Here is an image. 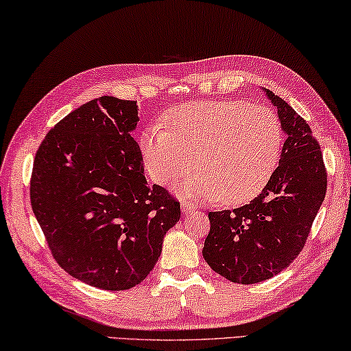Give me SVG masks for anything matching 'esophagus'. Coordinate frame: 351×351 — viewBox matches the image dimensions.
I'll use <instances>...</instances> for the list:
<instances>
[{"instance_id":"1","label":"esophagus","mask_w":351,"mask_h":351,"mask_svg":"<svg viewBox=\"0 0 351 351\" xmlns=\"http://www.w3.org/2000/svg\"><path fill=\"white\" fill-rule=\"evenodd\" d=\"M180 208H182L183 213L188 215V213H193V211L196 210V206H194L191 202H188V200H182V202H180Z\"/></svg>"}]
</instances>
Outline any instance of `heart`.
Returning a JSON list of instances; mask_svg holds the SVG:
<instances>
[{
    "label": "heart",
    "instance_id": "1",
    "mask_svg": "<svg viewBox=\"0 0 351 351\" xmlns=\"http://www.w3.org/2000/svg\"><path fill=\"white\" fill-rule=\"evenodd\" d=\"M283 128L272 110L243 101H200L172 108L140 138L143 162L166 185L193 169L179 186L186 197L243 204L263 191L277 169Z\"/></svg>",
    "mask_w": 351,
    "mask_h": 351
}]
</instances>
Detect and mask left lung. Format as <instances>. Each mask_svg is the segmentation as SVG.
I'll return each mask as SVG.
<instances>
[{
    "label": "left lung",
    "mask_w": 351,
    "mask_h": 351,
    "mask_svg": "<svg viewBox=\"0 0 351 351\" xmlns=\"http://www.w3.org/2000/svg\"><path fill=\"white\" fill-rule=\"evenodd\" d=\"M286 135L278 168L258 197L233 211H211L202 255L216 274L254 285L283 272L306 243L326 193L317 140L288 102L263 88Z\"/></svg>",
    "instance_id": "8db88e82"
}]
</instances>
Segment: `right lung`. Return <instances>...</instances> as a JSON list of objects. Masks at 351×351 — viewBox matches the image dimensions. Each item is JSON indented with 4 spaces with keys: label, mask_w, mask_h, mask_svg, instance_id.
<instances>
[{
    "label": "right lung",
    "mask_w": 351,
    "mask_h": 351,
    "mask_svg": "<svg viewBox=\"0 0 351 351\" xmlns=\"http://www.w3.org/2000/svg\"><path fill=\"white\" fill-rule=\"evenodd\" d=\"M136 124V101L101 96L57 123L34 160L32 211L51 254L106 291L141 283L180 219V204L147 185Z\"/></svg>",
    "instance_id": "add662e5"
}]
</instances>
